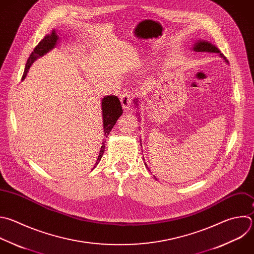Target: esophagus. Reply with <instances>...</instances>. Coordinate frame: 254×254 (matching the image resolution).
I'll return each instance as SVG.
<instances>
[{
    "mask_svg": "<svg viewBox=\"0 0 254 254\" xmlns=\"http://www.w3.org/2000/svg\"><path fill=\"white\" fill-rule=\"evenodd\" d=\"M131 102H132V95H131V93L126 92V93L122 94V96H121V103H122V106L125 109H128V107L131 105Z\"/></svg>",
    "mask_w": 254,
    "mask_h": 254,
    "instance_id": "esophagus-1",
    "label": "esophagus"
}]
</instances>
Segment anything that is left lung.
Wrapping results in <instances>:
<instances>
[{
    "label": "left lung",
    "mask_w": 254,
    "mask_h": 254,
    "mask_svg": "<svg viewBox=\"0 0 254 254\" xmlns=\"http://www.w3.org/2000/svg\"><path fill=\"white\" fill-rule=\"evenodd\" d=\"M193 50L195 52H208V53H217L220 55L221 58H223L225 60L226 63H228V61L226 60V58L220 53V51L215 47L213 46L212 44L208 43V42H205V41H198L195 45H194V48Z\"/></svg>",
    "instance_id": "1"
}]
</instances>
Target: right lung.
<instances>
[{"instance_id":"obj_1","label":"right lung","mask_w":254,"mask_h":254,"mask_svg":"<svg viewBox=\"0 0 254 254\" xmlns=\"http://www.w3.org/2000/svg\"><path fill=\"white\" fill-rule=\"evenodd\" d=\"M58 40H59L58 35L56 34L55 31H53L51 35L46 36L37 45V47L34 49V52H32V54L30 55V57L27 61L22 79H24L26 77L31 64L38 58L44 56L46 53H48L50 50H52L56 46ZM102 108H103V120H104V128H105L104 136H108L109 133L111 132L112 128L116 125L117 121L119 120V118L123 115V109H122L121 102L117 96H108V97L104 98V100L102 101ZM104 151H105V143L101 147V151H100V154H99L96 164H98L99 161L101 160V158L104 154Z\"/></svg>"}]
</instances>
